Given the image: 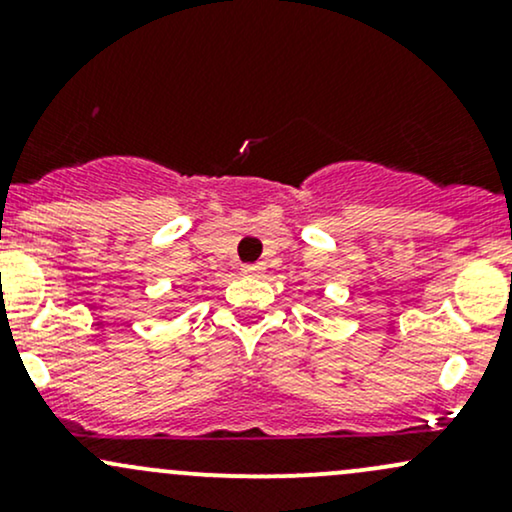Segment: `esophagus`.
Here are the masks:
<instances>
[{
  "mask_svg": "<svg viewBox=\"0 0 512 512\" xmlns=\"http://www.w3.org/2000/svg\"><path fill=\"white\" fill-rule=\"evenodd\" d=\"M243 274L245 276H262L264 274V264H243Z\"/></svg>",
  "mask_w": 512,
  "mask_h": 512,
  "instance_id": "esophagus-1",
  "label": "esophagus"
}]
</instances>
